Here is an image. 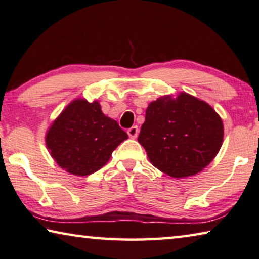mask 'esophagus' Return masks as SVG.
<instances>
[{"mask_svg":"<svg viewBox=\"0 0 259 259\" xmlns=\"http://www.w3.org/2000/svg\"><path fill=\"white\" fill-rule=\"evenodd\" d=\"M127 134H128V137L131 138V139H135L138 137V134H139V128H138V126H132L131 127V128L127 131Z\"/></svg>","mask_w":259,"mask_h":259,"instance_id":"34e87169","label":"esophagus"}]
</instances>
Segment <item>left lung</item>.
<instances>
[{
	"mask_svg": "<svg viewBox=\"0 0 259 259\" xmlns=\"http://www.w3.org/2000/svg\"><path fill=\"white\" fill-rule=\"evenodd\" d=\"M223 139V120L214 109L179 93L150 102L138 141L156 168L179 179L197 175L212 162Z\"/></svg>",
	"mask_w": 259,
	"mask_h": 259,
	"instance_id": "left-lung-1",
	"label": "left lung"
}]
</instances>
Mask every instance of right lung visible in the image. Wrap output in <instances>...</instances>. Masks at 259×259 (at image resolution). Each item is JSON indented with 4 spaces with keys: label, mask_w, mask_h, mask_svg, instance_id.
<instances>
[{
    "label": "right lung",
    "mask_w": 259,
    "mask_h": 259,
    "mask_svg": "<svg viewBox=\"0 0 259 259\" xmlns=\"http://www.w3.org/2000/svg\"><path fill=\"white\" fill-rule=\"evenodd\" d=\"M127 138L118 122L102 112L99 101L75 99L52 122L45 140L59 167L84 177L103 167Z\"/></svg>",
    "instance_id": "add662e5"
}]
</instances>
